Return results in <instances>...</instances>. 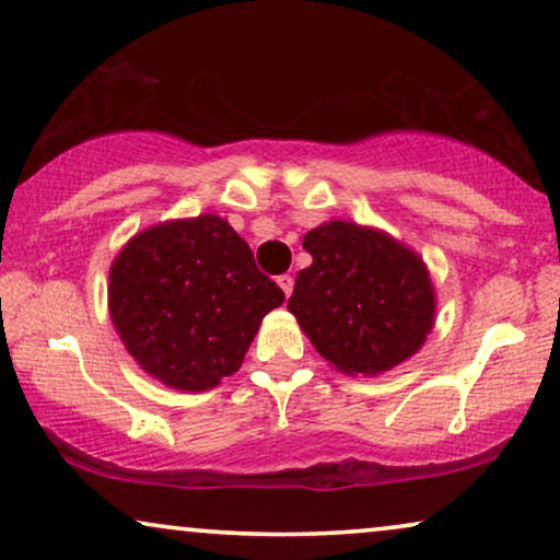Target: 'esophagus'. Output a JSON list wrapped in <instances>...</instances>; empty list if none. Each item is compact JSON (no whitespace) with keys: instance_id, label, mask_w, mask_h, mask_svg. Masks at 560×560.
<instances>
[{"instance_id":"obj_1","label":"esophagus","mask_w":560,"mask_h":560,"mask_svg":"<svg viewBox=\"0 0 560 560\" xmlns=\"http://www.w3.org/2000/svg\"><path fill=\"white\" fill-rule=\"evenodd\" d=\"M278 285L282 288V293H285V295L290 298V293H293V285H295L293 275H280V278H278Z\"/></svg>"}]
</instances>
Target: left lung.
Listing matches in <instances>:
<instances>
[{
    "instance_id": "obj_1",
    "label": "left lung",
    "mask_w": 560,
    "mask_h": 560,
    "mask_svg": "<svg viewBox=\"0 0 560 560\" xmlns=\"http://www.w3.org/2000/svg\"><path fill=\"white\" fill-rule=\"evenodd\" d=\"M311 267L288 308L334 370L374 377L423 347L435 288L423 257L374 226L326 221L303 236Z\"/></svg>"
}]
</instances>
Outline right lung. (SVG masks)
Here are the masks:
<instances>
[{
  "label": "right lung",
  "instance_id": "add662e5",
  "mask_svg": "<svg viewBox=\"0 0 560 560\" xmlns=\"http://www.w3.org/2000/svg\"><path fill=\"white\" fill-rule=\"evenodd\" d=\"M285 293L226 219L201 213L137 232L109 267V316L150 377L203 393L240 370Z\"/></svg>",
  "mask_w": 560,
  "mask_h": 560
}]
</instances>
